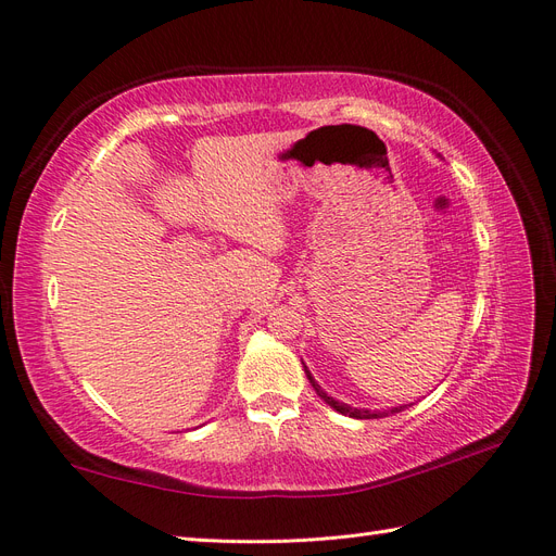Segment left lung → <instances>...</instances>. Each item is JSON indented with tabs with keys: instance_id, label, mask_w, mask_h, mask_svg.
Segmentation results:
<instances>
[{
	"instance_id": "obj_1",
	"label": "left lung",
	"mask_w": 556,
	"mask_h": 556,
	"mask_svg": "<svg viewBox=\"0 0 556 556\" xmlns=\"http://www.w3.org/2000/svg\"><path fill=\"white\" fill-rule=\"evenodd\" d=\"M304 371H306V378L311 380V384H313V390H315V394L323 399L327 406H331L336 413H341V415H348V417H355V419H378V417H387V415H392V413H401L403 408L406 406H413V403H406V406H394V408H387V410H368V408H355V406H350V403H343V401H339V399H333V396H329L323 387L317 384V380L313 378V374L308 371V366H304Z\"/></svg>"
}]
</instances>
